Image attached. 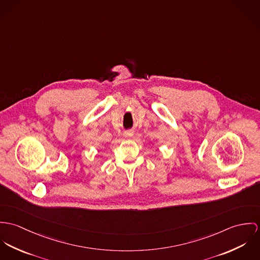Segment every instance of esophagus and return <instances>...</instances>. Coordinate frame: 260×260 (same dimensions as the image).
I'll list each match as a JSON object with an SVG mask.
<instances>
[{
  "mask_svg": "<svg viewBox=\"0 0 260 260\" xmlns=\"http://www.w3.org/2000/svg\"><path fill=\"white\" fill-rule=\"evenodd\" d=\"M124 137L125 138H127V139H131L132 137H134V132L133 131H126V132H124Z\"/></svg>",
  "mask_w": 260,
  "mask_h": 260,
  "instance_id": "1",
  "label": "esophagus"
}]
</instances>
